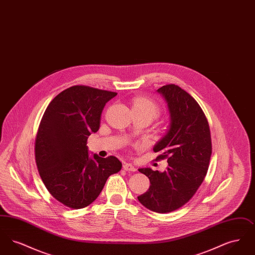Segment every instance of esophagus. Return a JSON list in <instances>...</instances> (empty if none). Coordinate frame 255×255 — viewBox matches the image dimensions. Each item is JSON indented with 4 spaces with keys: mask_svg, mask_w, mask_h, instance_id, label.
Instances as JSON below:
<instances>
[{
    "mask_svg": "<svg viewBox=\"0 0 255 255\" xmlns=\"http://www.w3.org/2000/svg\"><path fill=\"white\" fill-rule=\"evenodd\" d=\"M123 169L125 171H130V172H134L136 170L132 163H125L123 165Z\"/></svg>",
    "mask_w": 255,
    "mask_h": 255,
    "instance_id": "obj_1",
    "label": "esophagus"
}]
</instances>
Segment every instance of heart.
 <instances>
[{
  "mask_svg": "<svg viewBox=\"0 0 255 255\" xmlns=\"http://www.w3.org/2000/svg\"><path fill=\"white\" fill-rule=\"evenodd\" d=\"M143 110L148 112L153 119L158 115V107L157 104L146 97H137L133 100V110Z\"/></svg>",
  "mask_w": 255,
  "mask_h": 255,
  "instance_id": "1",
  "label": "heart"
}]
</instances>
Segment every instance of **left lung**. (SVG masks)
Segmentation results:
<instances>
[{"label": "left lung", "instance_id": "left-lung-1", "mask_svg": "<svg viewBox=\"0 0 255 255\" xmlns=\"http://www.w3.org/2000/svg\"><path fill=\"white\" fill-rule=\"evenodd\" d=\"M169 112L170 123L164 136L154 146L157 160L167 158L164 172L140 168L150 180V187L137 200L146 208L167 213L185 205L206 177L212 146L209 125L198 102L179 86L158 89Z\"/></svg>", "mask_w": 255, "mask_h": 255}]
</instances>
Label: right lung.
Masks as SVG:
<instances>
[{"instance_id": "obj_1", "label": "right lung", "mask_w": 255, "mask_h": 255, "mask_svg": "<svg viewBox=\"0 0 255 255\" xmlns=\"http://www.w3.org/2000/svg\"><path fill=\"white\" fill-rule=\"evenodd\" d=\"M117 95L73 86L54 97L44 113L35 140L37 168L49 193L64 206L91 205L110 176L122 169L119 158L90 157L87 146L89 135L99 129L104 106Z\"/></svg>"}]
</instances>
